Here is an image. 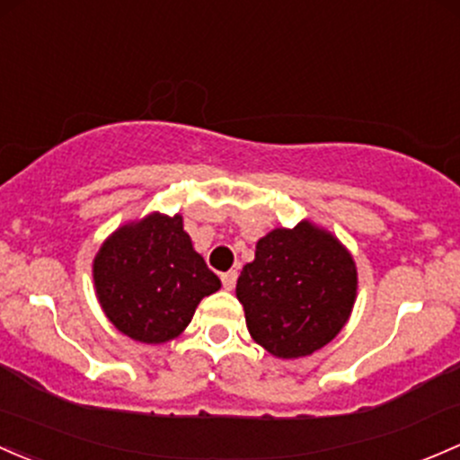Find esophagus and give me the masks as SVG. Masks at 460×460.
I'll list each match as a JSON object with an SVG mask.
<instances>
[{
    "instance_id": "1",
    "label": "esophagus",
    "mask_w": 460,
    "mask_h": 460,
    "mask_svg": "<svg viewBox=\"0 0 460 460\" xmlns=\"http://www.w3.org/2000/svg\"><path fill=\"white\" fill-rule=\"evenodd\" d=\"M222 279V287L226 288V291H231V288L235 287V282H238V270H226V273L220 275Z\"/></svg>"
}]
</instances>
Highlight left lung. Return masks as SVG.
<instances>
[{"instance_id": "obj_1", "label": "left lung", "mask_w": 460, "mask_h": 460, "mask_svg": "<svg viewBox=\"0 0 460 460\" xmlns=\"http://www.w3.org/2000/svg\"><path fill=\"white\" fill-rule=\"evenodd\" d=\"M251 337L282 359L306 357L344 328L357 295L350 253L308 222L255 246L235 287Z\"/></svg>"}]
</instances>
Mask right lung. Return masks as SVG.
Listing matches in <instances>:
<instances>
[{"label":"right lung","instance_id":"obj_1","mask_svg":"<svg viewBox=\"0 0 460 460\" xmlns=\"http://www.w3.org/2000/svg\"><path fill=\"white\" fill-rule=\"evenodd\" d=\"M94 284L110 322L132 340L181 335L220 279L193 251L181 216L152 214L119 229L94 258Z\"/></svg>","mask_w":460,"mask_h":460}]
</instances>
